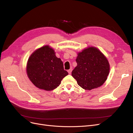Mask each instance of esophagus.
Instances as JSON below:
<instances>
[{
  "mask_svg": "<svg viewBox=\"0 0 133 133\" xmlns=\"http://www.w3.org/2000/svg\"><path fill=\"white\" fill-rule=\"evenodd\" d=\"M72 68H71V69H70V70H68V74H71V72H72Z\"/></svg>",
  "mask_w": 133,
  "mask_h": 133,
  "instance_id": "1",
  "label": "esophagus"
}]
</instances>
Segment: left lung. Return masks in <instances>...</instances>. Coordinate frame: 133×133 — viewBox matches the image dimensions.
Returning a JSON list of instances; mask_svg holds the SVG:
<instances>
[{
    "mask_svg": "<svg viewBox=\"0 0 133 133\" xmlns=\"http://www.w3.org/2000/svg\"><path fill=\"white\" fill-rule=\"evenodd\" d=\"M77 65L72 72V76L77 84L85 90L101 87L107 79L110 65L108 59L95 47H88L77 54Z\"/></svg>",
    "mask_w": 133,
    "mask_h": 133,
    "instance_id": "obj_1",
    "label": "left lung"
}]
</instances>
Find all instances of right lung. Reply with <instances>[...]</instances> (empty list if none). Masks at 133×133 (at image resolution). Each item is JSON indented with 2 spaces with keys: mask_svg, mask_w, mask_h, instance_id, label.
Listing matches in <instances>:
<instances>
[{
  "mask_svg": "<svg viewBox=\"0 0 133 133\" xmlns=\"http://www.w3.org/2000/svg\"><path fill=\"white\" fill-rule=\"evenodd\" d=\"M55 50L49 45L37 49L29 57L26 73L31 82L39 89L52 91L61 84L68 75L64 70L61 59L57 58Z\"/></svg>",
  "mask_w": 133,
  "mask_h": 133,
  "instance_id": "right-lung-1",
  "label": "right lung"
}]
</instances>
